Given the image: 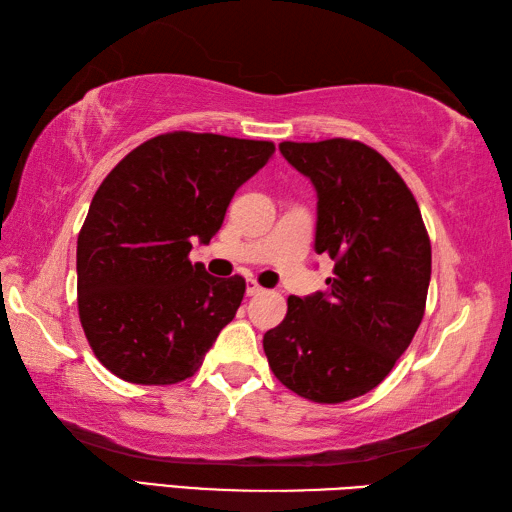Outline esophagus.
<instances>
[{
	"label": "esophagus",
	"mask_w": 512,
	"mask_h": 512,
	"mask_svg": "<svg viewBox=\"0 0 512 512\" xmlns=\"http://www.w3.org/2000/svg\"><path fill=\"white\" fill-rule=\"evenodd\" d=\"M262 292H264V288H262V286H259V284H257V281H253V279H250V281H248V284H246V295H248V297L262 295Z\"/></svg>",
	"instance_id": "1"
}]
</instances>
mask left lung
I'll return each instance as SVG.
<instances>
[{
    "label": "left lung",
    "mask_w": 512,
    "mask_h": 512,
    "mask_svg": "<svg viewBox=\"0 0 512 512\" xmlns=\"http://www.w3.org/2000/svg\"><path fill=\"white\" fill-rule=\"evenodd\" d=\"M279 151L317 189L314 250L334 262L328 290L288 297L264 334L273 374L295 394L336 405L385 380L424 317L431 242L398 171L358 140L286 143Z\"/></svg>",
    "instance_id": "left-lung-1"
}]
</instances>
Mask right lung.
<instances>
[{
  "mask_svg": "<svg viewBox=\"0 0 512 512\" xmlns=\"http://www.w3.org/2000/svg\"><path fill=\"white\" fill-rule=\"evenodd\" d=\"M268 140L160 134L118 162L94 193L76 242L79 319L96 358L136 385L198 372L244 299V277L191 264L235 191L273 156Z\"/></svg>",
  "mask_w": 512,
  "mask_h": 512,
  "instance_id": "right-lung-1",
  "label": "right lung"
}]
</instances>
